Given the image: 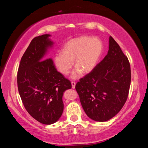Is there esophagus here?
Returning a JSON list of instances; mask_svg holds the SVG:
<instances>
[{
  "instance_id": "esophagus-1",
  "label": "esophagus",
  "mask_w": 148,
  "mask_h": 148,
  "mask_svg": "<svg viewBox=\"0 0 148 148\" xmlns=\"http://www.w3.org/2000/svg\"><path fill=\"white\" fill-rule=\"evenodd\" d=\"M71 84H72V88H75V86H76V82H71Z\"/></svg>"
}]
</instances>
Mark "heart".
Listing matches in <instances>:
<instances>
[{"instance_id": "obj_1", "label": "heart", "mask_w": 148, "mask_h": 148, "mask_svg": "<svg viewBox=\"0 0 148 148\" xmlns=\"http://www.w3.org/2000/svg\"><path fill=\"white\" fill-rule=\"evenodd\" d=\"M102 48L99 39L81 36L69 40L64 45L63 51L57 52L54 57L57 68L62 74H69L74 64L77 68L72 74L74 79L79 77L81 71L87 74L93 70L101 57Z\"/></svg>"}]
</instances>
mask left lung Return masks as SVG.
<instances>
[{
	"instance_id": "left-lung-1",
	"label": "left lung",
	"mask_w": 148,
	"mask_h": 148,
	"mask_svg": "<svg viewBox=\"0 0 148 148\" xmlns=\"http://www.w3.org/2000/svg\"><path fill=\"white\" fill-rule=\"evenodd\" d=\"M131 81L129 59L110 36L108 54L92 71L79 79L75 88L87 116L103 122L114 117L124 106Z\"/></svg>"
}]
</instances>
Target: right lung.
<instances>
[{
    "label": "right lung",
    "instance_id": "right-lung-1",
    "mask_svg": "<svg viewBox=\"0 0 148 148\" xmlns=\"http://www.w3.org/2000/svg\"><path fill=\"white\" fill-rule=\"evenodd\" d=\"M49 34L34 38L21 57L17 87L27 112L45 125L56 123L63 112L62 95L71 89V81L57 71L51 57L45 56L53 42Z\"/></svg>",
    "mask_w": 148,
    "mask_h": 148
}]
</instances>
